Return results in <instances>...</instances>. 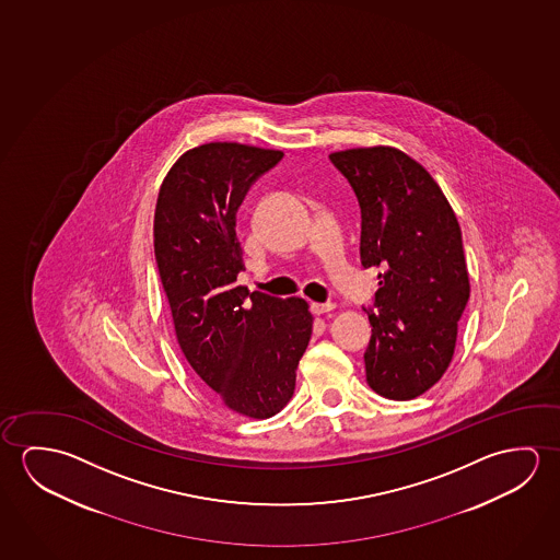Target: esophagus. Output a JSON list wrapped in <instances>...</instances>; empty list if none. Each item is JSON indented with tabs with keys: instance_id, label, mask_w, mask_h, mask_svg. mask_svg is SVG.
Here are the masks:
<instances>
[{
	"instance_id": "esophagus-1",
	"label": "esophagus",
	"mask_w": 560,
	"mask_h": 560,
	"mask_svg": "<svg viewBox=\"0 0 560 560\" xmlns=\"http://www.w3.org/2000/svg\"><path fill=\"white\" fill-rule=\"evenodd\" d=\"M332 310H335L332 303H311V313L313 315H325V313H329Z\"/></svg>"
}]
</instances>
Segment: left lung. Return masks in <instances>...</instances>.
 Instances as JSON below:
<instances>
[{
    "label": "left lung",
    "mask_w": 560,
    "mask_h": 560,
    "mask_svg": "<svg viewBox=\"0 0 560 560\" xmlns=\"http://www.w3.org/2000/svg\"><path fill=\"white\" fill-rule=\"evenodd\" d=\"M329 158L360 202L362 265L383 268L365 380L385 399H415L450 368L469 302L462 228L434 177L405 151L373 145Z\"/></svg>",
    "instance_id": "8db88e82"
}]
</instances>
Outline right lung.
Returning <instances> with one entry per match:
<instances>
[{
  "label": "right lung",
  "mask_w": 560,
  "mask_h": 560,
  "mask_svg": "<svg viewBox=\"0 0 560 560\" xmlns=\"http://www.w3.org/2000/svg\"><path fill=\"white\" fill-rule=\"evenodd\" d=\"M282 151L210 142L185 151L161 183L153 247L175 335L196 375L241 417H275L292 399L313 315L302 298L237 285L245 268L235 213Z\"/></svg>",
  "instance_id": "1"
}]
</instances>
